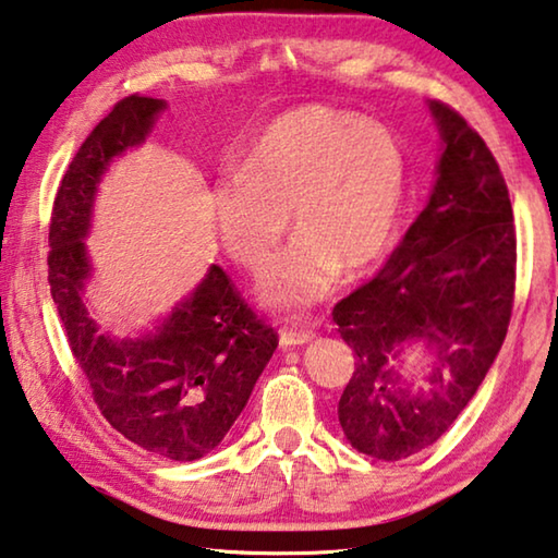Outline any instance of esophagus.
I'll return each mask as SVG.
<instances>
[{
    "instance_id": "esophagus-1",
    "label": "esophagus",
    "mask_w": 558,
    "mask_h": 558,
    "mask_svg": "<svg viewBox=\"0 0 558 558\" xmlns=\"http://www.w3.org/2000/svg\"><path fill=\"white\" fill-rule=\"evenodd\" d=\"M315 338L311 330H282L280 332V348L290 350V348H303Z\"/></svg>"
}]
</instances>
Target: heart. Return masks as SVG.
I'll return each instance as SVG.
<instances>
[{"instance_id": "obj_1", "label": "heart", "mask_w": 558, "mask_h": 558, "mask_svg": "<svg viewBox=\"0 0 558 558\" xmlns=\"http://www.w3.org/2000/svg\"><path fill=\"white\" fill-rule=\"evenodd\" d=\"M407 191L402 144L357 113L303 106L272 119L210 191V223L223 253L251 276L290 247L258 288L272 313L303 315L325 303L340 276L362 278L390 255Z\"/></svg>"}]
</instances>
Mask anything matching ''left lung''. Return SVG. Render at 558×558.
Listing matches in <instances>:
<instances>
[{
    "label": "left lung",
    "instance_id": "8db88e82",
    "mask_svg": "<svg viewBox=\"0 0 558 558\" xmlns=\"http://www.w3.org/2000/svg\"><path fill=\"white\" fill-rule=\"evenodd\" d=\"M427 109L439 131L427 206L383 270L332 311L355 355L340 427L357 452L385 462L452 427L499 355L514 300L517 233L499 166L457 111ZM410 349L430 357L427 371L405 367Z\"/></svg>",
    "mask_w": 558,
    "mask_h": 558
}]
</instances>
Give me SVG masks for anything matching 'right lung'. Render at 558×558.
Wrapping results in <instances>:
<instances>
[{
    "mask_svg": "<svg viewBox=\"0 0 558 558\" xmlns=\"http://www.w3.org/2000/svg\"><path fill=\"white\" fill-rule=\"evenodd\" d=\"M168 109L126 96L78 148L61 179L49 228V286L69 348L109 424L146 452L196 462L223 441L278 348L214 263L173 311L136 335L104 332L88 311L99 185L111 163L146 144Z\"/></svg>",
    "mask_w": 558,
    "mask_h": 558,
    "instance_id": "1",
    "label": "right lung"
}]
</instances>
